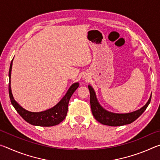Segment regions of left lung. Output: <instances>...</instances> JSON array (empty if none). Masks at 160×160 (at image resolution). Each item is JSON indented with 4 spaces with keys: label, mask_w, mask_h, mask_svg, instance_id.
<instances>
[{
    "label": "left lung",
    "mask_w": 160,
    "mask_h": 160,
    "mask_svg": "<svg viewBox=\"0 0 160 160\" xmlns=\"http://www.w3.org/2000/svg\"><path fill=\"white\" fill-rule=\"evenodd\" d=\"M88 88L90 93L91 109L94 117L99 123L107 126H120L131 123L145 112L151 101L152 95L147 104L141 109L128 113H114L107 112L104 109H103L97 101L93 88L90 85H88Z\"/></svg>",
    "instance_id": "8db88e82"
}]
</instances>
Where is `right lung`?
Here are the masks:
<instances>
[{"label": "right lung", "mask_w": 160, "mask_h": 160, "mask_svg": "<svg viewBox=\"0 0 160 160\" xmlns=\"http://www.w3.org/2000/svg\"><path fill=\"white\" fill-rule=\"evenodd\" d=\"M12 66V60L11 61V63H10L9 70V96L11 104L14 107L15 110L17 111V112L21 116V117L28 123L32 124V125L38 126H53L58 125V124L62 122L67 115L69 100L72 94H73L74 92L79 87V83L76 82L72 84L68 89V90L66 95L53 107L41 112H28V111L23 109L20 105H19L15 102L14 98H13L11 92V88H10V76H11Z\"/></svg>", "instance_id": "right-lung-1"}]
</instances>
